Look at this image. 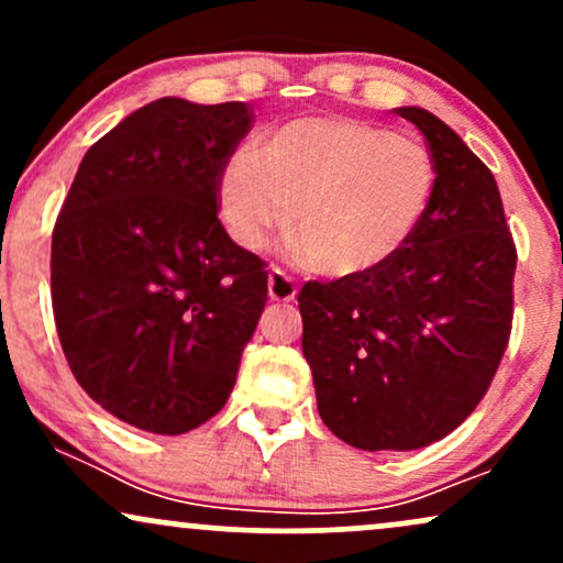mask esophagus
Returning a JSON list of instances; mask_svg holds the SVG:
<instances>
[{
	"instance_id": "1",
	"label": "esophagus",
	"mask_w": 563,
	"mask_h": 563,
	"mask_svg": "<svg viewBox=\"0 0 563 563\" xmlns=\"http://www.w3.org/2000/svg\"><path fill=\"white\" fill-rule=\"evenodd\" d=\"M267 294L273 301H294L296 299L294 277H288L283 269L273 267V273L267 277Z\"/></svg>"
}]
</instances>
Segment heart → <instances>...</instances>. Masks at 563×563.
Returning a JSON list of instances; mask_svg holds the SVG:
<instances>
[{
	"label": "heart",
	"mask_w": 563,
	"mask_h": 563,
	"mask_svg": "<svg viewBox=\"0 0 563 563\" xmlns=\"http://www.w3.org/2000/svg\"><path fill=\"white\" fill-rule=\"evenodd\" d=\"M437 187L431 153L354 119H301L238 151L219 177L224 228L262 249L288 222L301 262L328 277L389 262L423 222Z\"/></svg>",
	"instance_id": "heart-1"
}]
</instances>
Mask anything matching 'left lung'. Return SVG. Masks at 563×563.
I'll use <instances>...</instances> for the list:
<instances>
[{
	"instance_id": "left-lung-1",
	"label": "left lung",
	"mask_w": 563,
	"mask_h": 563,
	"mask_svg": "<svg viewBox=\"0 0 563 563\" xmlns=\"http://www.w3.org/2000/svg\"><path fill=\"white\" fill-rule=\"evenodd\" d=\"M397 113L437 169L423 222L380 267L299 294L322 423L367 452L426 448L466 421L514 320L516 245L493 172L434 113Z\"/></svg>"
}]
</instances>
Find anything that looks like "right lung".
<instances>
[{"instance_id": "add662e5", "label": "right lung", "mask_w": 563, "mask_h": 563, "mask_svg": "<svg viewBox=\"0 0 563 563\" xmlns=\"http://www.w3.org/2000/svg\"><path fill=\"white\" fill-rule=\"evenodd\" d=\"M245 102L161 97L81 158L53 230V312L102 410L185 434L228 402L267 301V269L219 222V177L251 132Z\"/></svg>"}]
</instances>
